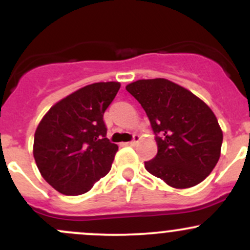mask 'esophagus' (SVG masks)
<instances>
[{"label": "esophagus", "mask_w": 250, "mask_h": 250, "mask_svg": "<svg viewBox=\"0 0 250 250\" xmlns=\"http://www.w3.org/2000/svg\"><path fill=\"white\" fill-rule=\"evenodd\" d=\"M139 139H140V138L138 137V135H134V138H133V140H132V141H128V143H125V145H127V146H133V145H135V144H137L138 141H139Z\"/></svg>", "instance_id": "34e87169"}]
</instances>
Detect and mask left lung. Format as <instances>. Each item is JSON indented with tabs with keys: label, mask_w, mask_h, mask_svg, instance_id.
I'll list each match as a JSON object with an SVG mask.
<instances>
[{
	"label": "left lung",
	"mask_w": 250,
	"mask_h": 250,
	"mask_svg": "<svg viewBox=\"0 0 250 250\" xmlns=\"http://www.w3.org/2000/svg\"><path fill=\"white\" fill-rule=\"evenodd\" d=\"M125 89L140 103L158 151L145 168L175 188L203 181L220 157L223 132L210 107L190 90L165 78L139 80Z\"/></svg>",
	"instance_id": "1"
}]
</instances>
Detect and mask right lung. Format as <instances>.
<instances>
[{"instance_id": "right-lung-1", "label": "right lung", "mask_w": 250, "mask_h": 250, "mask_svg": "<svg viewBox=\"0 0 250 250\" xmlns=\"http://www.w3.org/2000/svg\"><path fill=\"white\" fill-rule=\"evenodd\" d=\"M121 84L85 85L58 102L35 132L34 157L52 188L66 196L88 192L110 172L118 146L106 138L104 112Z\"/></svg>"}]
</instances>
